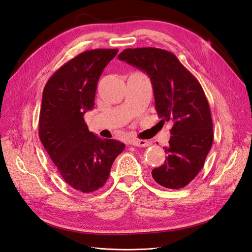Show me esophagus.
I'll return each mask as SVG.
<instances>
[{
  "label": "esophagus",
  "mask_w": 252,
  "mask_h": 252,
  "mask_svg": "<svg viewBox=\"0 0 252 252\" xmlns=\"http://www.w3.org/2000/svg\"><path fill=\"white\" fill-rule=\"evenodd\" d=\"M131 144L134 147H141V148H147L150 147L151 142L148 140H140V139H133L131 141Z\"/></svg>",
  "instance_id": "34e87169"
}]
</instances>
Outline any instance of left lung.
Returning <instances> with one entry per match:
<instances>
[{
	"mask_svg": "<svg viewBox=\"0 0 252 252\" xmlns=\"http://www.w3.org/2000/svg\"><path fill=\"white\" fill-rule=\"evenodd\" d=\"M120 61L150 76L156 111L162 123L173 124L164 163L152 170L158 184L179 189L204 165L214 140L213 119L204 91L191 73L172 52L158 48L125 49Z\"/></svg>",
	"mask_w": 252,
	"mask_h": 252,
	"instance_id": "obj_1",
	"label": "left lung"
}]
</instances>
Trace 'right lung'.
I'll return each instance as SVG.
<instances>
[{"mask_svg": "<svg viewBox=\"0 0 252 252\" xmlns=\"http://www.w3.org/2000/svg\"><path fill=\"white\" fill-rule=\"evenodd\" d=\"M117 49L78 54L48 80L39 111L38 135L59 173L71 188L92 192L104 185L125 143L89 131L84 115L94 108L97 83Z\"/></svg>", "mask_w": 252, "mask_h": 252, "instance_id": "obj_1", "label": "right lung"}]
</instances>
